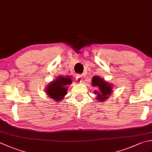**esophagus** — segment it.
Masks as SVG:
<instances>
[{"label":"esophagus","instance_id":"esophagus-1","mask_svg":"<svg viewBox=\"0 0 152 152\" xmlns=\"http://www.w3.org/2000/svg\"><path fill=\"white\" fill-rule=\"evenodd\" d=\"M76 81L79 82V83H81L82 82V75H80V74H77L76 76Z\"/></svg>","mask_w":152,"mask_h":152}]
</instances>
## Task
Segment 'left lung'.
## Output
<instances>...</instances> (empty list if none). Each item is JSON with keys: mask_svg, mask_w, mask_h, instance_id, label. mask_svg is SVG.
<instances>
[{"mask_svg": "<svg viewBox=\"0 0 152 152\" xmlns=\"http://www.w3.org/2000/svg\"><path fill=\"white\" fill-rule=\"evenodd\" d=\"M91 85L97 88V90H95L94 93L96 96V99L100 102H104L111 96L113 92V85L109 84L105 80L99 76H94L92 78Z\"/></svg>", "mask_w": 152, "mask_h": 152, "instance_id": "left-lung-1", "label": "left lung"}]
</instances>
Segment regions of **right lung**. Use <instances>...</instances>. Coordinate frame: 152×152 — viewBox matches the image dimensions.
I'll return each mask as SVG.
<instances>
[{
    "instance_id": "right-lung-1",
    "label": "right lung",
    "mask_w": 152,
    "mask_h": 152,
    "mask_svg": "<svg viewBox=\"0 0 152 152\" xmlns=\"http://www.w3.org/2000/svg\"><path fill=\"white\" fill-rule=\"evenodd\" d=\"M72 79L69 76H59L49 82L45 88V92L50 99L56 102H61L67 94V86L72 84Z\"/></svg>"
}]
</instances>
